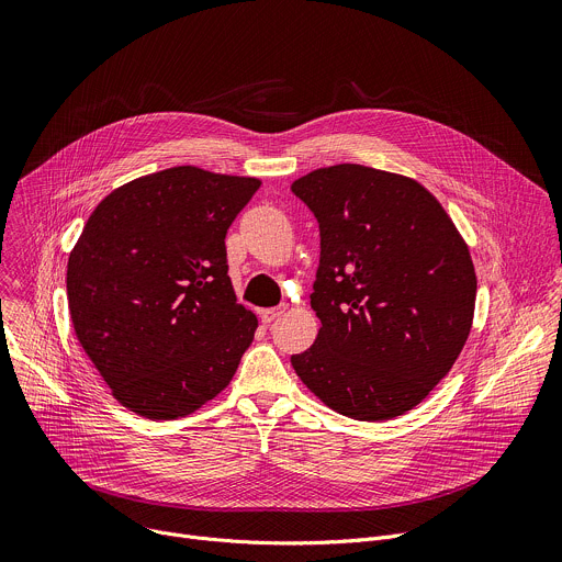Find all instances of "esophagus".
<instances>
[{
	"instance_id": "obj_1",
	"label": "esophagus",
	"mask_w": 562,
	"mask_h": 562,
	"mask_svg": "<svg viewBox=\"0 0 562 562\" xmlns=\"http://www.w3.org/2000/svg\"><path fill=\"white\" fill-rule=\"evenodd\" d=\"M284 311H286V306H276V308H262L260 311V319L265 325H271V323H276V319L280 317V315H284Z\"/></svg>"
}]
</instances>
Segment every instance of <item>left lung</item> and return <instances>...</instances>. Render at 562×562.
I'll use <instances>...</instances> for the list:
<instances>
[{"instance_id":"left-lung-1","label":"left lung","mask_w":562,"mask_h":562,"mask_svg":"<svg viewBox=\"0 0 562 562\" xmlns=\"http://www.w3.org/2000/svg\"><path fill=\"white\" fill-rule=\"evenodd\" d=\"M319 224L317 338L291 364L334 412L403 416L451 371L473 323L475 269L449 213L418 180L362 165L291 184Z\"/></svg>"}]
</instances>
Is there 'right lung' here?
I'll return each mask as SVG.
<instances>
[{
	"label": "right lung",
	"instance_id": "right-lung-1",
	"mask_svg": "<svg viewBox=\"0 0 562 562\" xmlns=\"http://www.w3.org/2000/svg\"><path fill=\"white\" fill-rule=\"evenodd\" d=\"M258 178L173 167L111 191L68 256L75 336L113 397L150 420L226 389L258 317L237 304L224 237Z\"/></svg>",
	"mask_w": 562,
	"mask_h": 562
}]
</instances>
